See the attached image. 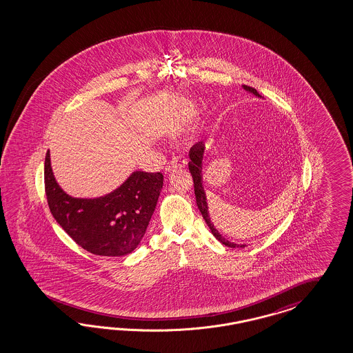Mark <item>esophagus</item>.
I'll return each mask as SVG.
<instances>
[{
    "instance_id": "obj_1",
    "label": "esophagus",
    "mask_w": 353,
    "mask_h": 353,
    "mask_svg": "<svg viewBox=\"0 0 353 353\" xmlns=\"http://www.w3.org/2000/svg\"><path fill=\"white\" fill-rule=\"evenodd\" d=\"M188 165V161L183 159L181 157H173L172 161L165 165V173L179 170V168H185Z\"/></svg>"
}]
</instances>
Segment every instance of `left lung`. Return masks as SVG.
<instances>
[{"label": "left lung", "instance_id": "obj_1", "mask_svg": "<svg viewBox=\"0 0 353 353\" xmlns=\"http://www.w3.org/2000/svg\"><path fill=\"white\" fill-rule=\"evenodd\" d=\"M243 88L254 93L255 96L261 97L257 93L255 88L251 86L243 85ZM204 145L203 142H198L192 146L189 151V171L192 173V182H194V192H195V199H196V205L201 211V214L203 216L204 221L210 226L212 234L216 236L217 241H220L223 245L228 247H236L235 243H232L229 241H226L223 235L219 233V230L214 228V224L210 220V214H208V205H207V199H205V192L203 190V185H202V161H203ZM241 247H245V245H241Z\"/></svg>", "mask_w": 353, "mask_h": 353}]
</instances>
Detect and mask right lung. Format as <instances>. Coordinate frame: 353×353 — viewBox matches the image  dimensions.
<instances>
[{
  "label": "right lung",
  "instance_id": "add662e5",
  "mask_svg": "<svg viewBox=\"0 0 353 353\" xmlns=\"http://www.w3.org/2000/svg\"><path fill=\"white\" fill-rule=\"evenodd\" d=\"M43 180L48 205L57 223L79 246L99 256H123L139 246L163 188L161 172L137 171L106 196L71 198L55 182L49 150Z\"/></svg>",
  "mask_w": 353,
  "mask_h": 353
}]
</instances>
